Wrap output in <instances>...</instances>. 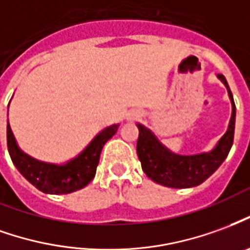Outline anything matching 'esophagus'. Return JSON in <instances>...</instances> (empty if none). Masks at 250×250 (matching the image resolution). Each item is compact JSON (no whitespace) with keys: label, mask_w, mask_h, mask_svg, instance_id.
I'll list each match as a JSON object with an SVG mask.
<instances>
[{"label":"esophagus","mask_w":250,"mask_h":250,"mask_svg":"<svg viewBox=\"0 0 250 250\" xmlns=\"http://www.w3.org/2000/svg\"><path fill=\"white\" fill-rule=\"evenodd\" d=\"M139 116H141V112L137 111V109H132V111H130V112L127 113V119L128 120L137 119V118H139Z\"/></svg>","instance_id":"obj_1"}]
</instances>
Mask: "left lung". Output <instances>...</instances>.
I'll use <instances>...</instances> for the list:
<instances>
[{
	"label": "left lung",
	"mask_w": 250,
	"mask_h": 250,
	"mask_svg": "<svg viewBox=\"0 0 250 250\" xmlns=\"http://www.w3.org/2000/svg\"><path fill=\"white\" fill-rule=\"evenodd\" d=\"M216 78L228 89L229 99L231 103V116L226 132L208 151L195 154L173 153L155 137L150 128L137 123L139 130L137 142L138 158L143 172L157 184L169 188L196 187L208 179L226 160L234 139L235 105L226 78L222 74H216Z\"/></svg>",
	"instance_id": "1"
}]
</instances>
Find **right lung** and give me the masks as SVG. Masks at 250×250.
I'll use <instances>...</instances> for the list:
<instances>
[{"mask_svg":"<svg viewBox=\"0 0 250 250\" xmlns=\"http://www.w3.org/2000/svg\"><path fill=\"white\" fill-rule=\"evenodd\" d=\"M8 111H9V105H8ZM118 127L119 125H111L103 128L76 157L62 164H55V162L36 160L20 149L8 120L6 122L8 151L17 170L39 191L50 195L71 193L88 186L95 177L96 167L99 165L103 146L108 139H111L116 134Z\"/></svg>","mask_w":250,"mask_h":250,"instance_id":"obj_1","label":"right lung"}]
</instances>
